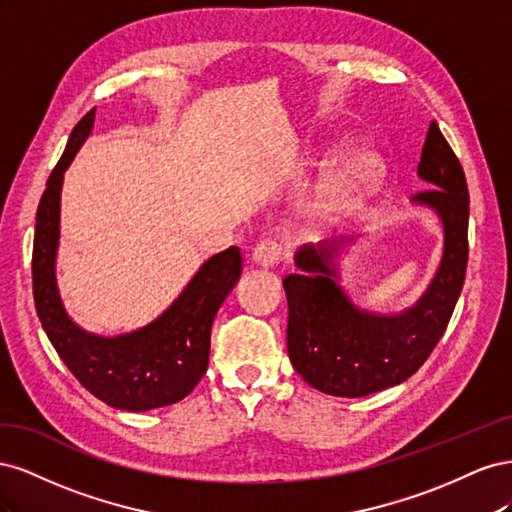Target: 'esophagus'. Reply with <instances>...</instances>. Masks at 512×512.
Instances as JSON below:
<instances>
[{"label": "esophagus", "instance_id": "esophagus-1", "mask_svg": "<svg viewBox=\"0 0 512 512\" xmlns=\"http://www.w3.org/2000/svg\"><path fill=\"white\" fill-rule=\"evenodd\" d=\"M284 256H286V250L280 239H262L252 250V260L258 267H265V269L275 267L277 262L284 260Z\"/></svg>", "mask_w": 512, "mask_h": 512}]
</instances>
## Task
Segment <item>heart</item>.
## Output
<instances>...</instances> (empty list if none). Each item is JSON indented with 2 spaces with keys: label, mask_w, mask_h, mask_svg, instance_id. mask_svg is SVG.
<instances>
[{
  "label": "heart",
  "mask_w": 512,
  "mask_h": 512,
  "mask_svg": "<svg viewBox=\"0 0 512 512\" xmlns=\"http://www.w3.org/2000/svg\"><path fill=\"white\" fill-rule=\"evenodd\" d=\"M378 175L380 164L371 153H354L318 185L309 209H312L316 218L342 215L374 188Z\"/></svg>",
  "instance_id": "b5f03b06"
}]
</instances>
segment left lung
<instances>
[{"label":"left lung","instance_id":"1","mask_svg":"<svg viewBox=\"0 0 512 512\" xmlns=\"http://www.w3.org/2000/svg\"><path fill=\"white\" fill-rule=\"evenodd\" d=\"M418 175L429 188L414 200L442 218L444 256L429 290L408 312L374 316L356 309L331 265L337 243L297 252L301 273L284 277L288 356L303 380L322 393L363 397L408 380L429 359L453 316L468 267L470 196L463 168L436 121L429 123Z\"/></svg>","mask_w":512,"mask_h":512}]
</instances>
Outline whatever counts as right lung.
Segmentation results:
<instances>
[{"label":"right lung","mask_w":512,"mask_h":512,"mask_svg":"<svg viewBox=\"0 0 512 512\" xmlns=\"http://www.w3.org/2000/svg\"><path fill=\"white\" fill-rule=\"evenodd\" d=\"M96 108L76 123L64 156L46 181L36 215L32 282L44 333L85 389L117 410L145 412L177 404L205 376L211 324L241 275L239 247L209 258L181 297L149 327L119 337L81 331L68 318L55 284L59 196L64 173L94 126Z\"/></svg>","instance_id":"1"}]
</instances>
